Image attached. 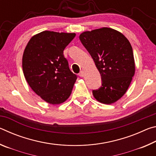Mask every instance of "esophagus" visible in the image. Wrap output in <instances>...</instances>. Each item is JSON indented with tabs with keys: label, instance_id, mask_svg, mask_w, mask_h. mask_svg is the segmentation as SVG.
I'll list each match as a JSON object with an SVG mask.
<instances>
[{
	"label": "esophagus",
	"instance_id": "34e87169",
	"mask_svg": "<svg viewBox=\"0 0 156 156\" xmlns=\"http://www.w3.org/2000/svg\"><path fill=\"white\" fill-rule=\"evenodd\" d=\"M79 76H80V77H84V71H81V72L79 73Z\"/></svg>",
	"mask_w": 156,
	"mask_h": 156
}]
</instances>
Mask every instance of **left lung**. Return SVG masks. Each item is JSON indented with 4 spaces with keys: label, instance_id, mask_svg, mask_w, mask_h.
Wrapping results in <instances>:
<instances>
[{
    "label": "left lung",
    "instance_id": "8db88e82",
    "mask_svg": "<svg viewBox=\"0 0 156 156\" xmlns=\"http://www.w3.org/2000/svg\"><path fill=\"white\" fill-rule=\"evenodd\" d=\"M79 38L102 77L101 87L93 91L94 98L105 105L114 103L125 95L135 74L130 43L122 33L109 27L84 31Z\"/></svg>",
    "mask_w": 156,
    "mask_h": 156
}]
</instances>
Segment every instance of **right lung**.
I'll return each mask as SVG.
<instances>
[{"label":"right lung","instance_id":"add662e5","mask_svg":"<svg viewBox=\"0 0 156 156\" xmlns=\"http://www.w3.org/2000/svg\"><path fill=\"white\" fill-rule=\"evenodd\" d=\"M75 33L43 31L33 36L23 55V71L31 89L44 101L60 105L72 94L76 75L71 72L63 51Z\"/></svg>","mask_w":156,"mask_h":156}]
</instances>
